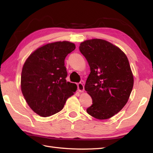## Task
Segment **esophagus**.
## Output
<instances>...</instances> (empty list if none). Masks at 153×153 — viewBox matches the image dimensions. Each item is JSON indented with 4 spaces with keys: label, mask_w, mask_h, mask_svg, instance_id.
<instances>
[{
    "label": "esophagus",
    "mask_w": 153,
    "mask_h": 153,
    "mask_svg": "<svg viewBox=\"0 0 153 153\" xmlns=\"http://www.w3.org/2000/svg\"><path fill=\"white\" fill-rule=\"evenodd\" d=\"M77 87H78V89L80 92H84V86L83 85V84L82 83H78L77 84Z\"/></svg>",
    "instance_id": "esophagus-1"
}]
</instances>
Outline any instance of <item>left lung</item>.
I'll return each mask as SVG.
<instances>
[{"instance_id":"8db88e82","label":"left lung","mask_w":153,"mask_h":153,"mask_svg":"<svg viewBox=\"0 0 153 153\" xmlns=\"http://www.w3.org/2000/svg\"><path fill=\"white\" fill-rule=\"evenodd\" d=\"M79 49L91 69L85 90L92 105L87 112L98 119L112 117L126 104L133 87L126 55L116 46L101 39L86 40Z\"/></svg>"}]
</instances>
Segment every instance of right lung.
<instances>
[{"label": "right lung", "instance_id": "right-lung-1", "mask_svg": "<svg viewBox=\"0 0 153 153\" xmlns=\"http://www.w3.org/2000/svg\"><path fill=\"white\" fill-rule=\"evenodd\" d=\"M75 49L69 41H57L41 47L30 55L22 68L21 89L30 108L41 117L61 111L67 99L76 91L66 82L64 60Z\"/></svg>", "mask_w": 153, "mask_h": 153}]
</instances>
